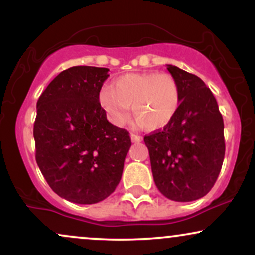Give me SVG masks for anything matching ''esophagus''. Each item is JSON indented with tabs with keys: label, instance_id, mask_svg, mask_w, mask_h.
<instances>
[{
	"label": "esophagus",
	"instance_id": "obj_1",
	"mask_svg": "<svg viewBox=\"0 0 255 255\" xmlns=\"http://www.w3.org/2000/svg\"><path fill=\"white\" fill-rule=\"evenodd\" d=\"M130 139L133 142H140L142 140L141 136L136 135V134H130Z\"/></svg>",
	"mask_w": 255,
	"mask_h": 255
}]
</instances>
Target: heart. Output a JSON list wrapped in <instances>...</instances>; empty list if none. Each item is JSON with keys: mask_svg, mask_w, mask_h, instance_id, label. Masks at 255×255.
Masks as SVG:
<instances>
[{"mask_svg": "<svg viewBox=\"0 0 255 255\" xmlns=\"http://www.w3.org/2000/svg\"><path fill=\"white\" fill-rule=\"evenodd\" d=\"M99 104L111 124L121 126L130 115L150 130L165 127L176 115L181 95L178 84L165 73H128L116 78L113 86H104L98 96Z\"/></svg>", "mask_w": 255, "mask_h": 255, "instance_id": "heart-1", "label": "heart"}]
</instances>
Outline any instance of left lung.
Here are the masks:
<instances>
[{
  "label": "left lung",
  "mask_w": 255,
  "mask_h": 255,
  "mask_svg": "<svg viewBox=\"0 0 255 255\" xmlns=\"http://www.w3.org/2000/svg\"><path fill=\"white\" fill-rule=\"evenodd\" d=\"M180 107L163 129L144 137L154 183L174 201L203 198L217 180L225 153L224 122L211 90L197 75L168 64Z\"/></svg>",
  "instance_id": "obj_1"
}]
</instances>
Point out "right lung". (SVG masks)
Instances as JSON below:
<instances>
[{"instance_id": "right-lung-1", "label": "right lung", "mask_w": 255, "mask_h": 255, "mask_svg": "<svg viewBox=\"0 0 255 255\" xmlns=\"http://www.w3.org/2000/svg\"><path fill=\"white\" fill-rule=\"evenodd\" d=\"M108 68L61 72L37 102L36 160L50 188L75 204H96L115 191L131 141L107 120L98 96Z\"/></svg>"}]
</instances>
